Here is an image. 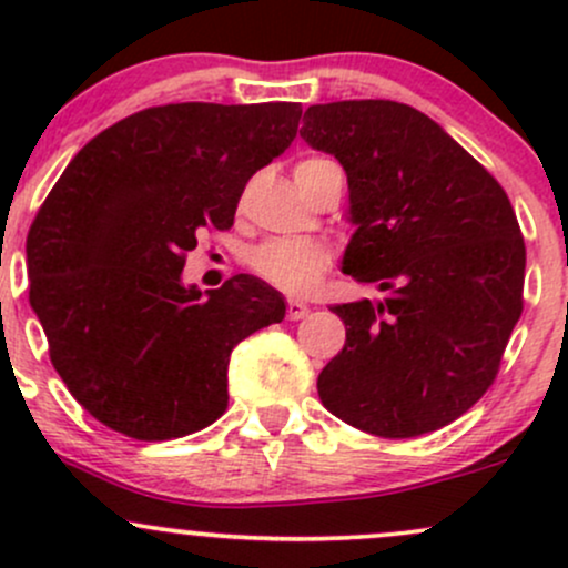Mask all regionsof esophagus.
<instances>
[{"label":"esophagus","mask_w":568,"mask_h":568,"mask_svg":"<svg viewBox=\"0 0 568 568\" xmlns=\"http://www.w3.org/2000/svg\"><path fill=\"white\" fill-rule=\"evenodd\" d=\"M285 315H288V321H302V317L310 315V306L296 302V298H288V304H285Z\"/></svg>","instance_id":"obj_1"}]
</instances>
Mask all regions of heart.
I'll list each match as a JSON object with an SVG mask.
<instances>
[{
  "label": "heart",
  "instance_id": "heart-1",
  "mask_svg": "<svg viewBox=\"0 0 568 568\" xmlns=\"http://www.w3.org/2000/svg\"><path fill=\"white\" fill-rule=\"evenodd\" d=\"M336 165L334 160L323 158V154H310L302 158L293 168L296 181H306L323 168ZM331 266V251L321 243L312 240H266L251 253V270L256 272L264 283L275 285L285 293H310L321 283L325 270Z\"/></svg>",
  "mask_w": 568,
  "mask_h": 568
}]
</instances>
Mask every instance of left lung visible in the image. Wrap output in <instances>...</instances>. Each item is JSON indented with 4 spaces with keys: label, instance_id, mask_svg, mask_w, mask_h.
Masks as SVG:
<instances>
[{
    "label": "left lung",
    "instance_id": "obj_1",
    "mask_svg": "<svg viewBox=\"0 0 568 568\" xmlns=\"http://www.w3.org/2000/svg\"><path fill=\"white\" fill-rule=\"evenodd\" d=\"M298 133L347 171L344 272L387 293L331 306L347 342L317 376L323 406L379 438L452 425L497 379L524 312L526 245L505 189L408 103L310 106Z\"/></svg>",
    "mask_w": 568,
    "mask_h": 568
}]
</instances>
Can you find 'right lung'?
Masks as SVG:
<instances>
[{
    "instance_id": "1",
    "label": "right lung",
    "mask_w": 568,
    "mask_h": 568,
    "mask_svg": "<svg viewBox=\"0 0 568 568\" xmlns=\"http://www.w3.org/2000/svg\"><path fill=\"white\" fill-rule=\"evenodd\" d=\"M288 101L165 103L84 143L26 237L29 302L74 400L135 440H171L226 410L230 352L285 317L280 293L234 275L181 285L205 230L226 232L243 189L296 139Z\"/></svg>"
}]
</instances>
